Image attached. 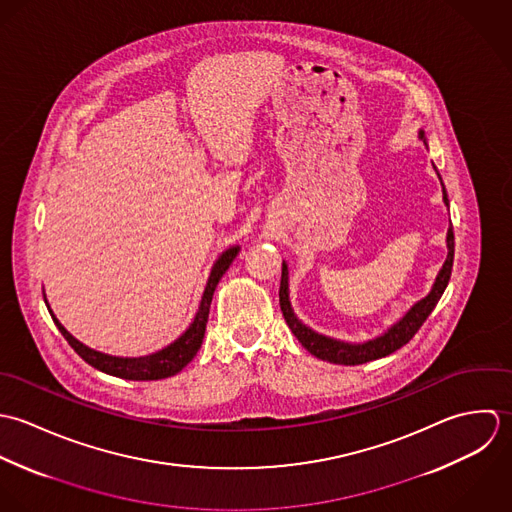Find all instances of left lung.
<instances>
[{
    "label": "left lung",
    "mask_w": 512,
    "mask_h": 512,
    "mask_svg": "<svg viewBox=\"0 0 512 512\" xmlns=\"http://www.w3.org/2000/svg\"><path fill=\"white\" fill-rule=\"evenodd\" d=\"M419 138L425 142V134L423 130H419ZM443 202L449 205L445 188H443ZM447 259L433 283V289L429 291V295L421 301H417L413 307L409 308L404 314V318H400L394 326H390L382 336L362 342V344H350V342H342V340H334L328 338L324 334L314 332L312 328H308L307 324H303L291 307L289 301V269L287 263L283 261V275H281V289H279V303L283 316L291 328V332L297 336V340L307 348L308 352L320 360L332 362V364H344V366H356V364H366L370 360H378L384 358L396 350H400L404 344H408L413 338V334L421 328V324L425 322V318L431 314V310L439 303L449 277H451V267H453V253H455V237H453V227H449L447 231Z\"/></svg>",
    "instance_id": "8db88e82"
}]
</instances>
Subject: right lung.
Instances as JSON below:
<instances>
[{"label":"right lung","instance_id":"right-lung-1","mask_svg":"<svg viewBox=\"0 0 512 512\" xmlns=\"http://www.w3.org/2000/svg\"><path fill=\"white\" fill-rule=\"evenodd\" d=\"M239 253V245L229 247L227 251H223L219 255V259L213 263L207 285H205L204 297L198 308V314L194 318V322L190 324V328L178 338L174 340L170 346L148 354V356H138V358H122V356H110L97 352L89 346H85L83 342H79L75 336H71L67 332V328L57 320V316L53 314V310L45 305L51 312L53 322L57 324V328L61 330V334L65 336V340L71 344V348L93 368L101 370L104 374L116 376V378H124V380H138V382H148V380H162V378H170L174 374H178L184 366H188L194 356L198 354V350L202 348L204 342L205 324H207V316H209V307H211V299H213V291L219 283V279L223 277V273L229 269V265L233 263V259Z\"/></svg>","mask_w":512,"mask_h":512}]
</instances>
